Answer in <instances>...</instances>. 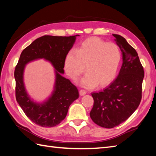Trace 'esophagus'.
Here are the masks:
<instances>
[{"mask_svg":"<svg viewBox=\"0 0 156 156\" xmlns=\"http://www.w3.org/2000/svg\"><path fill=\"white\" fill-rule=\"evenodd\" d=\"M79 93H80V96H84L87 94V91L84 90H80V91H79Z\"/></svg>","mask_w":156,"mask_h":156,"instance_id":"obj_1","label":"esophagus"}]
</instances>
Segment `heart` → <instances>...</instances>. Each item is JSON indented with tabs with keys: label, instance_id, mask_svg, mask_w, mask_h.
Returning a JSON list of instances; mask_svg holds the SVG:
<instances>
[{
	"label": "heart",
	"instance_id": "heart-1",
	"mask_svg": "<svg viewBox=\"0 0 156 156\" xmlns=\"http://www.w3.org/2000/svg\"><path fill=\"white\" fill-rule=\"evenodd\" d=\"M121 59V54L114 43H106L97 37L86 39L76 50L66 54L64 69L69 77L76 80L84 71L82 87L93 88L107 86L113 80Z\"/></svg>",
	"mask_w": 156,
	"mask_h": 156
}]
</instances>
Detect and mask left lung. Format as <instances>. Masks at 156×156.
<instances>
[{"label":"left lung","mask_w":156,"mask_h":156,"mask_svg":"<svg viewBox=\"0 0 156 156\" xmlns=\"http://www.w3.org/2000/svg\"><path fill=\"white\" fill-rule=\"evenodd\" d=\"M120 48L122 64L117 78L101 91L92 92L90 116L94 123L113 128L133 113L141 100L144 70L136 50L122 36L112 34Z\"/></svg>","instance_id":"1"}]
</instances>
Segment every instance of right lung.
<instances>
[{
    "label": "right lung",
    "mask_w": 156,
    "mask_h": 156,
    "mask_svg": "<svg viewBox=\"0 0 156 156\" xmlns=\"http://www.w3.org/2000/svg\"><path fill=\"white\" fill-rule=\"evenodd\" d=\"M77 36L79 35L69 37L44 35L37 38L23 49L15 67L16 100L27 117L41 127H51L60 123L66 117L69 106L79 97L76 86L62 76L64 73L66 54L73 47ZM38 58L50 62L55 69L56 74L54 91L41 104L32 100L23 81L25 66Z\"/></svg>",
    "instance_id": "obj_1"
}]
</instances>
